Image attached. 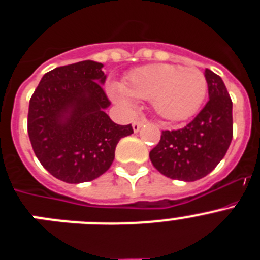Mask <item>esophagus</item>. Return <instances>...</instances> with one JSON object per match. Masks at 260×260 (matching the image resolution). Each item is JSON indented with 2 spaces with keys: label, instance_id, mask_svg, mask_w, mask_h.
I'll list each match as a JSON object with an SVG mask.
<instances>
[{
  "label": "esophagus",
  "instance_id": "esophagus-1",
  "mask_svg": "<svg viewBox=\"0 0 260 260\" xmlns=\"http://www.w3.org/2000/svg\"><path fill=\"white\" fill-rule=\"evenodd\" d=\"M146 122H147V119H138V121H135V122L133 123V130H134L135 133H138Z\"/></svg>",
  "mask_w": 260,
  "mask_h": 260
}]
</instances>
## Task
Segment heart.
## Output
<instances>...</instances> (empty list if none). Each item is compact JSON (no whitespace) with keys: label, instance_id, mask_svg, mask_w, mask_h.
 Masks as SVG:
<instances>
[{"label":"heart","instance_id":"obj_1","mask_svg":"<svg viewBox=\"0 0 260 260\" xmlns=\"http://www.w3.org/2000/svg\"><path fill=\"white\" fill-rule=\"evenodd\" d=\"M206 75L194 66L153 63L133 70L126 84L113 83L110 95L118 104L133 108L137 99L152 100L153 109L168 121H183L198 112L207 95Z\"/></svg>","mask_w":260,"mask_h":260}]
</instances>
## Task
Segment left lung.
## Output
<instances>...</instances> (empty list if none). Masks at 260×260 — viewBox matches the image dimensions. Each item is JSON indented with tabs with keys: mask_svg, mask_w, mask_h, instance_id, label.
Returning a JSON list of instances; mask_svg holds the SVG:
<instances>
[{
	"mask_svg": "<svg viewBox=\"0 0 260 260\" xmlns=\"http://www.w3.org/2000/svg\"><path fill=\"white\" fill-rule=\"evenodd\" d=\"M210 100L198 116L180 130H164L151 150L153 167L172 180L191 182L213 171L233 138V103L224 82L210 69L204 71Z\"/></svg>",
	"mask_w": 260,
	"mask_h": 260,
	"instance_id": "obj_1",
	"label": "left lung"
}]
</instances>
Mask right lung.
I'll return each instance as SVG.
<instances>
[{
	"instance_id": "add662e5",
	"label": "right lung",
	"mask_w": 260,
	"mask_h": 260,
	"mask_svg": "<svg viewBox=\"0 0 260 260\" xmlns=\"http://www.w3.org/2000/svg\"><path fill=\"white\" fill-rule=\"evenodd\" d=\"M103 63L80 61L59 66L41 78L31 96L27 128L41 165L68 183L92 181L109 169L119 139L132 125H117L102 84Z\"/></svg>"
}]
</instances>
